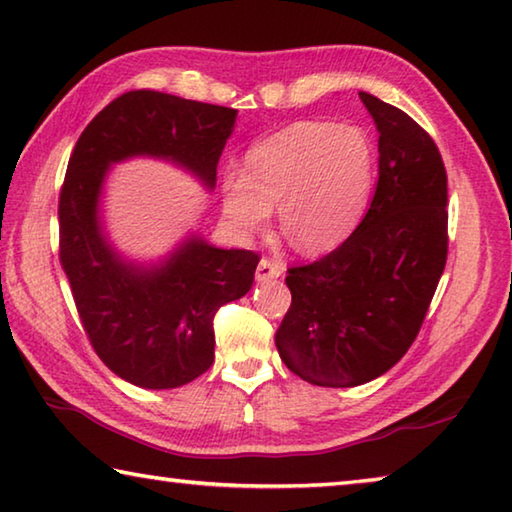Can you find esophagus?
<instances>
[{"label": "esophagus", "instance_id": "34e87169", "mask_svg": "<svg viewBox=\"0 0 512 512\" xmlns=\"http://www.w3.org/2000/svg\"><path fill=\"white\" fill-rule=\"evenodd\" d=\"M283 272V267L279 263L270 261V258H261V263L256 267V281L258 283H265V281H274L279 279Z\"/></svg>", "mask_w": 512, "mask_h": 512}]
</instances>
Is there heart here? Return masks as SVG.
Here are the masks:
<instances>
[{
	"label": "heart",
	"mask_w": 512,
	"mask_h": 512,
	"mask_svg": "<svg viewBox=\"0 0 512 512\" xmlns=\"http://www.w3.org/2000/svg\"><path fill=\"white\" fill-rule=\"evenodd\" d=\"M378 152L360 125L299 121L245 155L242 173L224 175L222 211L240 231H261L279 204L285 236L324 251L351 236L371 202Z\"/></svg>",
	"instance_id": "heart-1"
}]
</instances>
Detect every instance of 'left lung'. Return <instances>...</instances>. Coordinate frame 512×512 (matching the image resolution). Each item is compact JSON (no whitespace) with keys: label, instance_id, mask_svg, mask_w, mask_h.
<instances>
[{"label":"left lung","instance_id":"8db88e82","mask_svg":"<svg viewBox=\"0 0 512 512\" xmlns=\"http://www.w3.org/2000/svg\"><path fill=\"white\" fill-rule=\"evenodd\" d=\"M360 98L380 132L373 202L337 249L290 267L292 303L274 337L285 366L317 387H357L398 364L447 261L441 152L409 114L373 94Z\"/></svg>","mask_w":512,"mask_h":512}]
</instances>
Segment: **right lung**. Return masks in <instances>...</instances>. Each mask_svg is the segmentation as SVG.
I'll return each mask as SVG.
<instances>
[{
  "label": "right lung",
  "instance_id": "right-lung-1",
  "mask_svg": "<svg viewBox=\"0 0 512 512\" xmlns=\"http://www.w3.org/2000/svg\"><path fill=\"white\" fill-rule=\"evenodd\" d=\"M236 110L134 89L103 107L76 141L60 188V265L89 344L107 369L143 389H175L213 364V317L245 297L261 256L184 242L152 270L123 263L98 227L105 170L132 155L179 161L213 188Z\"/></svg>",
  "mask_w": 512,
  "mask_h": 512
}]
</instances>
